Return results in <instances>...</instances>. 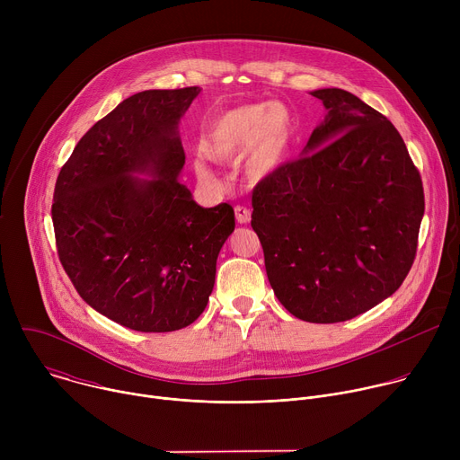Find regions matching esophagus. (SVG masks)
<instances>
[{"mask_svg":"<svg viewBox=\"0 0 460 460\" xmlns=\"http://www.w3.org/2000/svg\"><path fill=\"white\" fill-rule=\"evenodd\" d=\"M234 217L238 224H247L251 220V211L245 206H236L234 208Z\"/></svg>","mask_w":460,"mask_h":460,"instance_id":"1","label":"esophagus"}]
</instances>
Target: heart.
Here are the masks:
<instances>
[{"mask_svg":"<svg viewBox=\"0 0 460 460\" xmlns=\"http://www.w3.org/2000/svg\"><path fill=\"white\" fill-rule=\"evenodd\" d=\"M293 116L280 103H251L217 116L202 140V151L217 164L242 160L245 176L252 181L270 176L284 160L293 138ZM200 181L220 185L211 169L194 162Z\"/></svg>","mask_w":460,"mask_h":460,"instance_id":"obj_1","label":"heart"}]
</instances>
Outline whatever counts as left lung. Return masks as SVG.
Returning <instances> with one entry per match:
<instances>
[{"label": "left lung", "instance_id": "left-lung-1", "mask_svg": "<svg viewBox=\"0 0 460 460\" xmlns=\"http://www.w3.org/2000/svg\"><path fill=\"white\" fill-rule=\"evenodd\" d=\"M304 156L252 190L251 226L280 304L313 323L349 320L395 293L417 254L424 189L393 123L342 89Z\"/></svg>", "mask_w": 460, "mask_h": 460}]
</instances>
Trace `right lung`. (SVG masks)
I'll use <instances>...</instances> for the list:
<instances>
[{
	"label": "right lung",
	"instance_id": "1",
	"mask_svg": "<svg viewBox=\"0 0 460 460\" xmlns=\"http://www.w3.org/2000/svg\"><path fill=\"white\" fill-rule=\"evenodd\" d=\"M199 93L128 96L87 130L56 180L52 224L65 273L93 309L135 332H176L202 314L234 231L229 204L204 209L178 181V121Z\"/></svg>",
	"mask_w": 460,
	"mask_h": 460
}]
</instances>
